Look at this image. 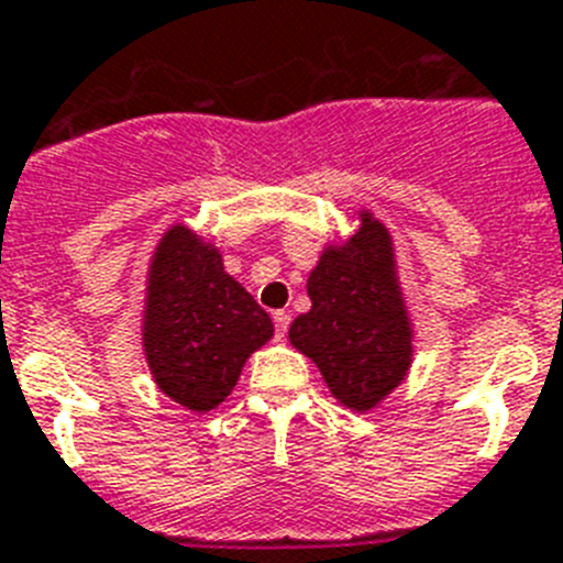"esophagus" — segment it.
<instances>
[{
	"label": "esophagus",
	"mask_w": 563,
	"mask_h": 563,
	"mask_svg": "<svg viewBox=\"0 0 563 563\" xmlns=\"http://www.w3.org/2000/svg\"><path fill=\"white\" fill-rule=\"evenodd\" d=\"M272 319H275V336H277V339L286 336L288 322H291V313H286V311H275V313H272Z\"/></svg>",
	"instance_id": "1"
}]
</instances>
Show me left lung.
<instances>
[{"label": "left lung", "instance_id": "8db88e82", "mask_svg": "<svg viewBox=\"0 0 563 563\" xmlns=\"http://www.w3.org/2000/svg\"><path fill=\"white\" fill-rule=\"evenodd\" d=\"M311 311L288 328L344 407L367 412L401 384L412 333L393 272L389 235L369 216L342 250H328L308 277Z\"/></svg>", "mask_w": 563, "mask_h": 563}]
</instances>
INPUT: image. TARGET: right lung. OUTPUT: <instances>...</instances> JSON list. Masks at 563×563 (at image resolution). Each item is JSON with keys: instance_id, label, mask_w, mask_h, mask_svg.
I'll list each match as a JSON object with an SVG mask.
<instances>
[{"instance_id": "right-lung-1", "label": "right lung", "mask_w": 563, "mask_h": 563, "mask_svg": "<svg viewBox=\"0 0 563 563\" xmlns=\"http://www.w3.org/2000/svg\"><path fill=\"white\" fill-rule=\"evenodd\" d=\"M272 331L269 313L227 275L219 252L185 227L162 238L145 308V356L162 393L210 412Z\"/></svg>"}]
</instances>
